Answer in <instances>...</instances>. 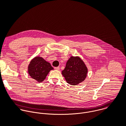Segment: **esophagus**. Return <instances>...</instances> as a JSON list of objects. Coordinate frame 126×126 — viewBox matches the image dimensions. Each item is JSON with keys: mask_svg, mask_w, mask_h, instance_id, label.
<instances>
[{"mask_svg": "<svg viewBox=\"0 0 126 126\" xmlns=\"http://www.w3.org/2000/svg\"><path fill=\"white\" fill-rule=\"evenodd\" d=\"M54 69L55 70H59L60 69V68L59 67H54Z\"/></svg>", "mask_w": 126, "mask_h": 126, "instance_id": "1", "label": "esophagus"}]
</instances>
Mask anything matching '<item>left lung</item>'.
<instances>
[{
  "instance_id": "obj_1",
  "label": "left lung",
  "mask_w": 126,
  "mask_h": 126,
  "mask_svg": "<svg viewBox=\"0 0 126 126\" xmlns=\"http://www.w3.org/2000/svg\"><path fill=\"white\" fill-rule=\"evenodd\" d=\"M87 72V68L81 59L79 57L71 56L62 71V74L68 84L76 85L85 79Z\"/></svg>"
}]
</instances>
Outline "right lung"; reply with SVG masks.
Masks as SVG:
<instances>
[{
    "label": "right lung",
    "instance_id": "add662e5",
    "mask_svg": "<svg viewBox=\"0 0 126 126\" xmlns=\"http://www.w3.org/2000/svg\"><path fill=\"white\" fill-rule=\"evenodd\" d=\"M28 68L31 77L38 82L45 80L50 71L53 69L49 62L39 56L35 57L31 61Z\"/></svg>",
    "mask_w": 126,
    "mask_h": 126
}]
</instances>
